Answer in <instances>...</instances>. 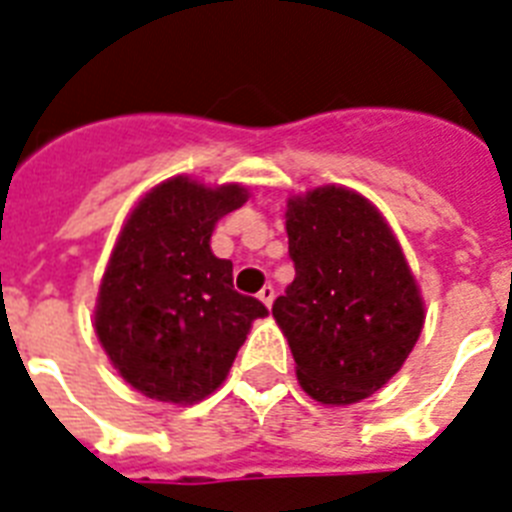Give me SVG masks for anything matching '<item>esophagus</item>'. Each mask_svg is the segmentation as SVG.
Wrapping results in <instances>:
<instances>
[{
	"mask_svg": "<svg viewBox=\"0 0 512 512\" xmlns=\"http://www.w3.org/2000/svg\"><path fill=\"white\" fill-rule=\"evenodd\" d=\"M257 297H260V302H263L265 307H270V305H273V299H276V289H273L270 284H265L263 289H260V294H257Z\"/></svg>",
	"mask_w": 512,
	"mask_h": 512,
	"instance_id": "1",
	"label": "esophagus"
}]
</instances>
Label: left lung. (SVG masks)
I'll return each instance as SVG.
<instances>
[{
	"instance_id": "1",
	"label": "left lung",
	"mask_w": 512,
	"mask_h": 512,
	"mask_svg": "<svg viewBox=\"0 0 512 512\" xmlns=\"http://www.w3.org/2000/svg\"><path fill=\"white\" fill-rule=\"evenodd\" d=\"M294 281L273 302L297 378L321 405L371 397L421 336V289L392 228L363 194L318 186L286 202Z\"/></svg>"
}]
</instances>
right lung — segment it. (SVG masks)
<instances>
[{
	"label": "right lung",
	"mask_w": 512,
	"mask_h": 512,
	"mask_svg": "<svg viewBox=\"0 0 512 512\" xmlns=\"http://www.w3.org/2000/svg\"><path fill=\"white\" fill-rule=\"evenodd\" d=\"M239 184L189 176L149 189L120 228L94 331L115 371L149 400L194 405L226 381L252 321L268 310L234 289V265L210 249L223 215L247 202Z\"/></svg>",
	"instance_id": "add662e5"
}]
</instances>
